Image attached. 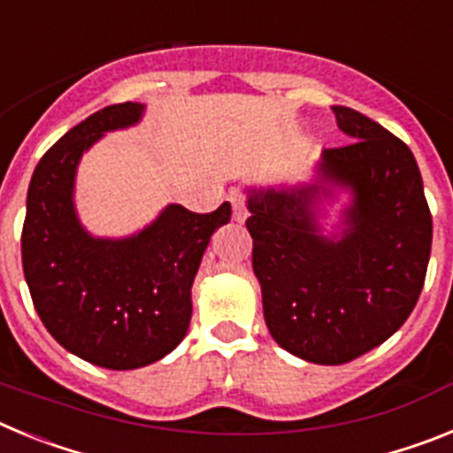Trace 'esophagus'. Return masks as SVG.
Returning a JSON list of instances; mask_svg holds the SVG:
<instances>
[{"label": "esophagus", "mask_w": 453, "mask_h": 453, "mask_svg": "<svg viewBox=\"0 0 453 453\" xmlns=\"http://www.w3.org/2000/svg\"><path fill=\"white\" fill-rule=\"evenodd\" d=\"M229 199H231V206H234V219H235V222L242 224L247 219L245 195H242V192H240V190H231Z\"/></svg>", "instance_id": "1"}]
</instances>
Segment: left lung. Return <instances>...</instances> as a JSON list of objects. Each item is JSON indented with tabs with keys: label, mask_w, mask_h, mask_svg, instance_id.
Listing matches in <instances>:
<instances>
[{
	"label": "left lung",
	"mask_w": 453,
	"mask_h": 453,
	"mask_svg": "<svg viewBox=\"0 0 453 453\" xmlns=\"http://www.w3.org/2000/svg\"><path fill=\"white\" fill-rule=\"evenodd\" d=\"M334 113L351 142L322 151L313 181L247 188L267 329L283 349L318 365L354 361L406 322L434 238L406 142L354 108ZM338 191L350 195L341 234H324L319 203Z\"/></svg>",
	"instance_id": "left-lung-1"
}]
</instances>
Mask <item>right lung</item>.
Listing matches in <instances>:
<instances>
[{
  "label": "right lung",
  "instance_id": "1",
  "mask_svg": "<svg viewBox=\"0 0 453 453\" xmlns=\"http://www.w3.org/2000/svg\"><path fill=\"white\" fill-rule=\"evenodd\" d=\"M145 104L106 106L72 127L40 163L27 192L22 267L45 329L61 347L106 370L161 361L186 338L190 288L231 203L206 215L167 203L127 238L88 234L74 206L81 156L108 131L142 119Z\"/></svg>",
  "mask_w": 453,
  "mask_h": 453
}]
</instances>
